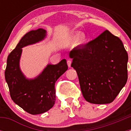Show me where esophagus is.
<instances>
[{
  "instance_id": "esophagus-1",
  "label": "esophagus",
  "mask_w": 131,
  "mask_h": 131,
  "mask_svg": "<svg viewBox=\"0 0 131 131\" xmlns=\"http://www.w3.org/2000/svg\"><path fill=\"white\" fill-rule=\"evenodd\" d=\"M67 63H68V66L69 67H71V60H70V59H68V60H67Z\"/></svg>"
}]
</instances>
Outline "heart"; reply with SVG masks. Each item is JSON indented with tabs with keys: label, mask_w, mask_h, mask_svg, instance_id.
I'll return each mask as SVG.
<instances>
[{
	"label": "heart",
	"mask_w": 131,
	"mask_h": 131,
	"mask_svg": "<svg viewBox=\"0 0 131 131\" xmlns=\"http://www.w3.org/2000/svg\"><path fill=\"white\" fill-rule=\"evenodd\" d=\"M79 39V42H83L85 40V36L84 35H79V34H75V35H73L71 38V40L73 41H76V40Z\"/></svg>",
	"instance_id": "obj_1"
}]
</instances>
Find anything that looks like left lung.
Instances as JSON below:
<instances>
[{"mask_svg":"<svg viewBox=\"0 0 131 131\" xmlns=\"http://www.w3.org/2000/svg\"><path fill=\"white\" fill-rule=\"evenodd\" d=\"M84 99L96 104L115 100L127 83L128 54L122 41L108 30L69 53Z\"/></svg>","mask_w":131,"mask_h":131,"instance_id":"left-lung-1","label":"left lung"}]
</instances>
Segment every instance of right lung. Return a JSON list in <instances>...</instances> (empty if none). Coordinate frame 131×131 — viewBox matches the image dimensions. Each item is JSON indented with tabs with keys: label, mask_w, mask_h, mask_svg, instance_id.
Listing matches in <instances>:
<instances>
[{
	"label": "right lung",
	"mask_w": 131,
	"mask_h": 131,
	"mask_svg": "<svg viewBox=\"0 0 131 131\" xmlns=\"http://www.w3.org/2000/svg\"><path fill=\"white\" fill-rule=\"evenodd\" d=\"M43 29L31 31L25 35L7 58L5 79L12 100L27 113L37 115L45 113L55 104V83L68 70L66 60L56 65H48L35 79H27L21 72L19 61L24 47L44 39Z\"/></svg>",
	"instance_id": "add662e5"
}]
</instances>
